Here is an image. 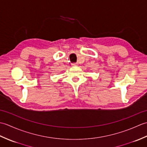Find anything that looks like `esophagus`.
<instances>
[{
    "label": "esophagus",
    "instance_id": "obj_1",
    "mask_svg": "<svg viewBox=\"0 0 147 147\" xmlns=\"http://www.w3.org/2000/svg\"><path fill=\"white\" fill-rule=\"evenodd\" d=\"M72 65H73V66H76V65H78V63H73L72 64Z\"/></svg>",
    "mask_w": 147,
    "mask_h": 147
}]
</instances>
